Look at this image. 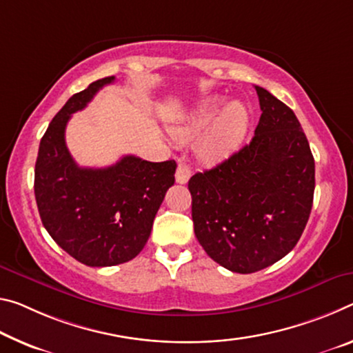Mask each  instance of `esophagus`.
I'll use <instances>...</instances> for the list:
<instances>
[{
  "instance_id": "1",
  "label": "esophagus",
  "mask_w": 353,
  "mask_h": 353,
  "mask_svg": "<svg viewBox=\"0 0 353 353\" xmlns=\"http://www.w3.org/2000/svg\"><path fill=\"white\" fill-rule=\"evenodd\" d=\"M190 176H192V168H190L183 160H179V165H177V170H176V182L177 183H187Z\"/></svg>"
}]
</instances>
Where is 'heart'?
Returning <instances> with one entry per match:
<instances>
[{
  "mask_svg": "<svg viewBox=\"0 0 353 353\" xmlns=\"http://www.w3.org/2000/svg\"><path fill=\"white\" fill-rule=\"evenodd\" d=\"M248 122L250 114L243 103L226 105L223 99H210L185 122L171 127V133L177 139H190L205 130L198 141V152L205 160H220L239 148L248 130Z\"/></svg>",
  "mask_w": 353,
  "mask_h": 353,
  "instance_id": "heart-1",
  "label": "heart"
}]
</instances>
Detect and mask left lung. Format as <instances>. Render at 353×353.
Listing matches in <instances>:
<instances>
[{
  "label": "left lung",
  "instance_id": "1",
  "mask_svg": "<svg viewBox=\"0 0 353 353\" xmlns=\"http://www.w3.org/2000/svg\"><path fill=\"white\" fill-rule=\"evenodd\" d=\"M261 119L250 144L188 181L194 236L221 267L253 273L286 256L314 196V157L294 111L254 86Z\"/></svg>",
  "mask_w": 353,
  "mask_h": 353
}]
</instances>
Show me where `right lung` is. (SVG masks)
I'll use <instances>...</instances> for the list:
<instances>
[{
  "label": "right lung",
  "instance_id": "add662e5",
  "mask_svg": "<svg viewBox=\"0 0 353 353\" xmlns=\"http://www.w3.org/2000/svg\"><path fill=\"white\" fill-rule=\"evenodd\" d=\"M106 77L77 92L50 122L39 146L34 194L42 225L65 253L89 267L132 261L144 248L154 218L174 183L176 161L125 155L106 168H80L65 146V125Z\"/></svg>",
  "mask_w": 353,
  "mask_h": 353
}]
</instances>
